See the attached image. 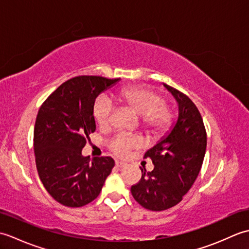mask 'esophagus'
Wrapping results in <instances>:
<instances>
[{
	"label": "esophagus",
	"instance_id": "34e87169",
	"mask_svg": "<svg viewBox=\"0 0 249 249\" xmlns=\"http://www.w3.org/2000/svg\"><path fill=\"white\" fill-rule=\"evenodd\" d=\"M115 166L119 167V168H124L126 166V163L123 161H120V160H116L115 161Z\"/></svg>",
	"mask_w": 249,
	"mask_h": 249
}]
</instances>
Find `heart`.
Returning <instances> with one entry per match:
<instances>
[{"instance_id": "obj_1", "label": "heart", "mask_w": 249, "mask_h": 249, "mask_svg": "<svg viewBox=\"0 0 249 249\" xmlns=\"http://www.w3.org/2000/svg\"><path fill=\"white\" fill-rule=\"evenodd\" d=\"M114 99L123 107H127L140 115V124L145 133L162 135L170 129L173 121L172 111L165 105L162 95L145 86H130L114 94ZM113 106L106 96L95 100L93 115L97 124L106 127L111 123ZM139 145L136 137L118 135L109 142V149L115 155L125 156L128 151Z\"/></svg>"}]
</instances>
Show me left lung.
<instances>
[{
	"label": "left lung",
	"mask_w": 249,
	"mask_h": 249,
	"mask_svg": "<svg viewBox=\"0 0 249 249\" xmlns=\"http://www.w3.org/2000/svg\"><path fill=\"white\" fill-rule=\"evenodd\" d=\"M178 104V118L171 133L147 151L154 169L141 168L140 181L130 188L141 206L163 211L181 202L202 167L206 150V130L198 108L187 95L163 84Z\"/></svg>",
	"instance_id": "8db88e82"
}]
</instances>
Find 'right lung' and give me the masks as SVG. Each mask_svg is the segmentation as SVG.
<instances>
[{
	"mask_svg": "<svg viewBox=\"0 0 249 249\" xmlns=\"http://www.w3.org/2000/svg\"><path fill=\"white\" fill-rule=\"evenodd\" d=\"M120 78L77 76L62 83L40 106L34 127L37 172L57 202L80 208L98 197L114 160L83 157L81 151L96 129L95 99Z\"/></svg>",
	"mask_w": 249,
	"mask_h": 249,
	"instance_id": "1",
	"label": "right lung"
}]
</instances>
